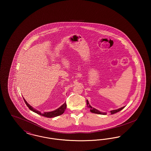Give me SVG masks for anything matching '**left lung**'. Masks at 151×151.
Here are the masks:
<instances>
[{
  "instance_id": "8db88e82",
  "label": "left lung",
  "mask_w": 151,
  "mask_h": 151,
  "mask_svg": "<svg viewBox=\"0 0 151 151\" xmlns=\"http://www.w3.org/2000/svg\"><path fill=\"white\" fill-rule=\"evenodd\" d=\"M86 104H87L88 107L90 108V111H91V112H92V113H95V114H103V115L106 114V113L100 112V111H99L98 110H97V109H94V108H92V107L89 105V102H88V101L87 100H86ZM124 108V106H123V107H122V108H119V109H116V110H114L110 111L111 114H115V113H117V112H119V111L122 110V109Z\"/></svg>"
}]
</instances>
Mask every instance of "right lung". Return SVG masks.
<instances>
[{
  "label": "right lung",
  "mask_w": 151,
  "mask_h": 151,
  "mask_svg": "<svg viewBox=\"0 0 151 151\" xmlns=\"http://www.w3.org/2000/svg\"><path fill=\"white\" fill-rule=\"evenodd\" d=\"M24 102H25L27 106L29 108L30 110H31L32 111H33V112L36 113L38 114H40V115L47 117V118H52V117H55V116H57L59 115H62L65 112V110L66 109V106H67L66 103L65 102L64 104H63L60 107H59L57 110H55L54 111H50V112H44L43 113H41L40 111L37 110L36 109H35L32 106L29 105V104L25 101L24 99Z\"/></svg>",
  "instance_id": "add662e5"
}]
</instances>
